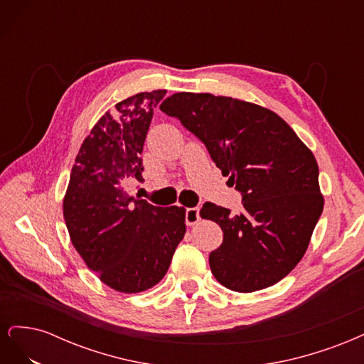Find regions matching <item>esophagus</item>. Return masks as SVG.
<instances>
[{
	"label": "esophagus",
	"instance_id": "esophagus-1",
	"mask_svg": "<svg viewBox=\"0 0 364 364\" xmlns=\"http://www.w3.org/2000/svg\"><path fill=\"white\" fill-rule=\"evenodd\" d=\"M199 208H188L185 213V222L188 226H194L196 223H199L200 214H199Z\"/></svg>",
	"mask_w": 364,
	"mask_h": 364
}]
</instances>
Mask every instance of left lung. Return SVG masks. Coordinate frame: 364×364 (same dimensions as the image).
I'll list each match as a JSON object with an SVG mask.
<instances>
[{
	"mask_svg": "<svg viewBox=\"0 0 364 364\" xmlns=\"http://www.w3.org/2000/svg\"><path fill=\"white\" fill-rule=\"evenodd\" d=\"M159 107L203 142L243 194L238 215L211 202L200 209L223 230L209 255L214 278L238 293L279 282L305 255L323 211L313 151L278 114L240 98L176 92Z\"/></svg>",
	"mask_w": 364,
	"mask_h": 364,
	"instance_id": "left-lung-1",
	"label": "left lung"
}]
</instances>
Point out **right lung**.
I'll return each instance as SVG.
<instances>
[{"mask_svg":"<svg viewBox=\"0 0 364 364\" xmlns=\"http://www.w3.org/2000/svg\"><path fill=\"white\" fill-rule=\"evenodd\" d=\"M165 90L139 92L115 105L80 146L63 196V218L74 249L107 287L146 291L165 277L185 235L182 206L161 208L129 196L142 182L139 155Z\"/></svg>","mask_w":364,"mask_h":364,"instance_id":"right-lung-1","label":"right lung"}]
</instances>
